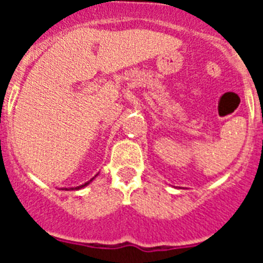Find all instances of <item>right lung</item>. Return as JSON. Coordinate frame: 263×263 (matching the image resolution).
I'll return each instance as SVG.
<instances>
[{
  "mask_svg": "<svg viewBox=\"0 0 263 263\" xmlns=\"http://www.w3.org/2000/svg\"><path fill=\"white\" fill-rule=\"evenodd\" d=\"M97 175H95L93 178L90 179V180H88L87 183H84V184H81V185H78V187H71V188H62V190H66V191H72V190H75V191H78V190H81V188H84V187H87L88 184H89V183H92V180H93L95 178H96Z\"/></svg>",
  "mask_w": 263,
  "mask_h": 263,
  "instance_id": "add662e5",
  "label": "right lung"
}]
</instances>
